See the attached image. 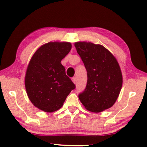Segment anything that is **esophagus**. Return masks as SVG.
<instances>
[{
	"mask_svg": "<svg viewBox=\"0 0 147 147\" xmlns=\"http://www.w3.org/2000/svg\"><path fill=\"white\" fill-rule=\"evenodd\" d=\"M72 81H73V82L75 84L76 83V78H72Z\"/></svg>",
	"mask_w": 147,
	"mask_h": 147,
	"instance_id": "1",
	"label": "esophagus"
}]
</instances>
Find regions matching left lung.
<instances>
[{"label":"left lung","instance_id":"8db88e82","mask_svg":"<svg viewBox=\"0 0 147 147\" xmlns=\"http://www.w3.org/2000/svg\"><path fill=\"white\" fill-rule=\"evenodd\" d=\"M74 47L88 72L86 89L80 100L86 109L102 112L113 106L123 86V75L117 60L104 46L78 41Z\"/></svg>","mask_w":147,"mask_h":147}]
</instances>
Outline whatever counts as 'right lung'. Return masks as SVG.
Here are the masks:
<instances>
[{
    "label": "right lung",
    "mask_w": 147,
    "mask_h": 147,
    "mask_svg": "<svg viewBox=\"0 0 147 147\" xmlns=\"http://www.w3.org/2000/svg\"><path fill=\"white\" fill-rule=\"evenodd\" d=\"M72 48L69 42H49L37 49L27 67L24 85L33 105L47 113L60 109L75 88L61 61Z\"/></svg>",
    "instance_id": "right-lung-1"
}]
</instances>
